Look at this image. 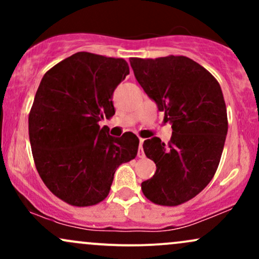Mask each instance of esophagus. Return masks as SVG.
Returning <instances> with one entry per match:
<instances>
[{
	"label": "esophagus",
	"instance_id": "34e87169",
	"mask_svg": "<svg viewBox=\"0 0 259 259\" xmlns=\"http://www.w3.org/2000/svg\"><path fill=\"white\" fill-rule=\"evenodd\" d=\"M142 144H144V139H140L139 152H138V156L140 157V158H142V157H144V148H142Z\"/></svg>",
	"mask_w": 259,
	"mask_h": 259
}]
</instances>
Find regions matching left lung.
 <instances>
[{
    "instance_id": "obj_1",
    "label": "left lung",
    "mask_w": 259,
    "mask_h": 259,
    "mask_svg": "<svg viewBox=\"0 0 259 259\" xmlns=\"http://www.w3.org/2000/svg\"><path fill=\"white\" fill-rule=\"evenodd\" d=\"M134 75L171 124L168 145L145 140L156 173L141 184L144 195L160 206H178L206 187L218 168L228 115L221 85L202 65L185 56L130 58Z\"/></svg>"
}]
</instances>
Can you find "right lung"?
Instances as JSON below:
<instances>
[{
  "instance_id": "1",
  "label": "right lung",
  "mask_w": 259,
  "mask_h": 259,
  "mask_svg": "<svg viewBox=\"0 0 259 259\" xmlns=\"http://www.w3.org/2000/svg\"><path fill=\"white\" fill-rule=\"evenodd\" d=\"M127 74L123 58L78 52L41 80L29 114L32 157L45 185L72 206L105 200L117 168L138 154L135 134L114 138L99 124L114 114L113 92Z\"/></svg>"
}]
</instances>
